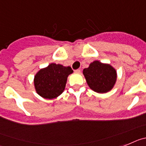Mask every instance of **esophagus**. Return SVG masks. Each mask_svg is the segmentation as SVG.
Here are the masks:
<instances>
[{"label":"esophagus","mask_w":146,"mask_h":146,"mask_svg":"<svg viewBox=\"0 0 146 146\" xmlns=\"http://www.w3.org/2000/svg\"><path fill=\"white\" fill-rule=\"evenodd\" d=\"M75 73H81V70L80 69H77L75 70Z\"/></svg>","instance_id":"obj_1"}]
</instances>
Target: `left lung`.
Returning <instances> with one entry per match:
<instances>
[{"label":"left lung","instance_id":"left-lung-1","mask_svg":"<svg viewBox=\"0 0 146 146\" xmlns=\"http://www.w3.org/2000/svg\"><path fill=\"white\" fill-rule=\"evenodd\" d=\"M83 75L89 87L98 93L111 90L117 81V71L110 64L96 60L83 70Z\"/></svg>","mask_w":146,"mask_h":146}]
</instances>
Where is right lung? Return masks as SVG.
<instances>
[{"label":"right lung","instance_id":"obj_1","mask_svg":"<svg viewBox=\"0 0 146 146\" xmlns=\"http://www.w3.org/2000/svg\"><path fill=\"white\" fill-rule=\"evenodd\" d=\"M73 73L70 67L50 63L35 76L34 84L36 93L45 99L57 98L65 89L68 76Z\"/></svg>","mask_w":146,"mask_h":146}]
</instances>
